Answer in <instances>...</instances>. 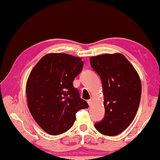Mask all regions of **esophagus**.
I'll return each mask as SVG.
<instances>
[{"instance_id":"34e87169","label":"esophagus","mask_w":160,"mask_h":160,"mask_svg":"<svg viewBox=\"0 0 160 160\" xmlns=\"http://www.w3.org/2000/svg\"><path fill=\"white\" fill-rule=\"evenodd\" d=\"M88 103L89 106H91V105H92V99H89V100H88Z\"/></svg>"}]
</instances>
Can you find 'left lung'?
Here are the masks:
<instances>
[{
  "label": "left lung",
  "mask_w": 160,
  "mask_h": 160,
  "mask_svg": "<svg viewBox=\"0 0 160 160\" xmlns=\"http://www.w3.org/2000/svg\"><path fill=\"white\" fill-rule=\"evenodd\" d=\"M90 61L101 78L104 96V117L94 126L102 134L114 136L128 128L135 118L141 97V82L122 54H103Z\"/></svg>",
  "instance_id": "8db88e82"
}]
</instances>
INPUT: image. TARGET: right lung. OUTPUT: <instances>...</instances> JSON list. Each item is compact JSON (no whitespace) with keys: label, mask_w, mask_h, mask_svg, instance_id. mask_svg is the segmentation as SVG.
<instances>
[{"label":"right lung","mask_w":160,"mask_h":160,"mask_svg":"<svg viewBox=\"0 0 160 160\" xmlns=\"http://www.w3.org/2000/svg\"><path fill=\"white\" fill-rule=\"evenodd\" d=\"M80 58L48 53L29 74L26 85L28 107L36 122L47 133H63L73 125L78 111L88 108L73 87L83 67Z\"/></svg>","instance_id":"add662e5"}]
</instances>
